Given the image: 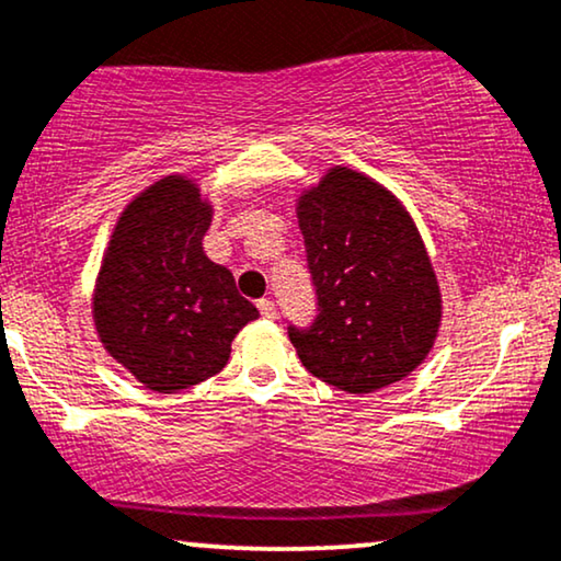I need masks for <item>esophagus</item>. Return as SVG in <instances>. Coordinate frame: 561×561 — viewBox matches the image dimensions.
<instances>
[{
  "instance_id": "34e87169",
  "label": "esophagus",
  "mask_w": 561,
  "mask_h": 561,
  "mask_svg": "<svg viewBox=\"0 0 561 561\" xmlns=\"http://www.w3.org/2000/svg\"><path fill=\"white\" fill-rule=\"evenodd\" d=\"M256 308H259V313H261V318H266V321H274L276 318V308H274V302L272 300H259L256 302Z\"/></svg>"
}]
</instances>
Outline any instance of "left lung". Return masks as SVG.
Returning <instances> with one entry per match:
<instances>
[{"label": "left lung", "instance_id": "8db88e82", "mask_svg": "<svg viewBox=\"0 0 561 561\" xmlns=\"http://www.w3.org/2000/svg\"><path fill=\"white\" fill-rule=\"evenodd\" d=\"M297 222L318 316L289 325L305 370L346 393H373L422 365L439 329V287L409 211L391 191L331 168L300 196Z\"/></svg>", "mask_w": 561, "mask_h": 561}]
</instances>
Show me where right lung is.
<instances>
[{
  "instance_id": "add662e5",
  "label": "right lung",
  "mask_w": 561,
  "mask_h": 561,
  "mask_svg": "<svg viewBox=\"0 0 561 561\" xmlns=\"http://www.w3.org/2000/svg\"><path fill=\"white\" fill-rule=\"evenodd\" d=\"M211 207L196 183L162 179L124 209L98 276L95 329L139 382L183 391L228 365L230 344L259 310L202 248Z\"/></svg>"
}]
</instances>
